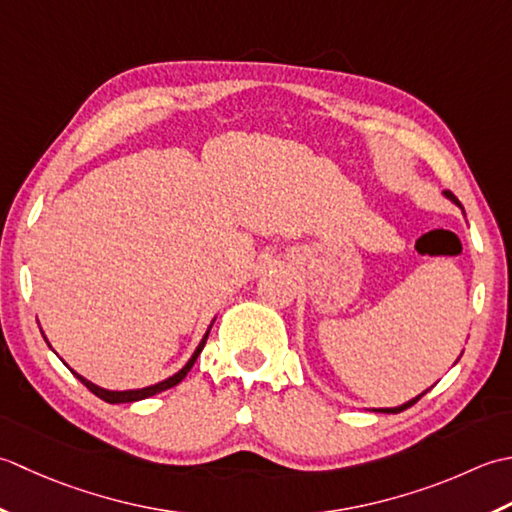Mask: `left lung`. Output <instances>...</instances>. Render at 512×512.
Masks as SVG:
<instances>
[{
  "mask_svg": "<svg viewBox=\"0 0 512 512\" xmlns=\"http://www.w3.org/2000/svg\"><path fill=\"white\" fill-rule=\"evenodd\" d=\"M442 196L444 198H448V201H451L453 205H457V207H460V210H462V214H464V207H462V203L460 201H457V198L451 194V192H448V190H444L442 192ZM462 358V356H460ZM460 358H457V360H460ZM455 360V362H457ZM426 391H429V389H426ZM426 391H422L420 395H415V398H411L409 402H404V404H400V406H387V409H371V411H378V413H400V411H404V409H409V406H413L417 400H420L422 398V395L426 393Z\"/></svg>",
  "mask_w": 512,
  "mask_h": 512,
  "instance_id": "left-lung-1",
  "label": "left lung"
}]
</instances>
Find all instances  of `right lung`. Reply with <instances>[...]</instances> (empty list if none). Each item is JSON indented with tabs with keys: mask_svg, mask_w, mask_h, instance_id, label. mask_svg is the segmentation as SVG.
Returning <instances> with one entry per match:
<instances>
[{
	"mask_svg": "<svg viewBox=\"0 0 512 512\" xmlns=\"http://www.w3.org/2000/svg\"><path fill=\"white\" fill-rule=\"evenodd\" d=\"M214 320H216V318H214ZM214 320L210 322V327H207L205 336L201 338V342H198V347L194 349V353L190 356V360H187L179 371L172 373L170 378H165V380L156 382V384H150V387H143V389H125V391H112V389H103V387H99V384L86 380V378H83V375H79L75 369H70V367H68V369H70L72 373H75V378H77V380H81L83 384H86V387H88L92 393H95L97 398H101L103 402H108V404H128V402H139V400H145V398H152V395H156V393L168 391V389L176 387V384H179V382L185 378L187 371H190V369L194 367L196 358L201 356V351H203V347H205L207 336H210V329H212V325H214ZM41 333H44V331H41ZM44 340L48 342L46 333H44ZM48 347H50V342H48ZM50 349H52V347H50Z\"/></svg>",
	"mask_w": 512,
	"mask_h": 512,
	"instance_id": "1",
	"label": "right lung"
}]
</instances>
